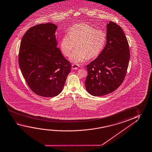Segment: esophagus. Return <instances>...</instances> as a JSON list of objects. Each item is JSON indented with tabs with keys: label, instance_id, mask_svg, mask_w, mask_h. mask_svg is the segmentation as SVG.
Masks as SVG:
<instances>
[{
	"label": "esophagus",
	"instance_id": "obj_1",
	"mask_svg": "<svg viewBox=\"0 0 152 152\" xmlns=\"http://www.w3.org/2000/svg\"><path fill=\"white\" fill-rule=\"evenodd\" d=\"M78 67H79V66L76 64H72V69H77L78 68Z\"/></svg>",
	"mask_w": 152,
	"mask_h": 152
}]
</instances>
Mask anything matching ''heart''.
<instances>
[{"label":"heart","mask_w":152,"mask_h":152,"mask_svg":"<svg viewBox=\"0 0 152 152\" xmlns=\"http://www.w3.org/2000/svg\"><path fill=\"white\" fill-rule=\"evenodd\" d=\"M106 34L87 24H79L70 28L68 34L62 37L60 48L62 53L69 57L75 49L70 60L75 64L84 62L87 58L97 57L104 47Z\"/></svg>","instance_id":"heart-1"}]
</instances>
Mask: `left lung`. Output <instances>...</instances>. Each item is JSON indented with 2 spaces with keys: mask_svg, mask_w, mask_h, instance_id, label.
Here are the masks:
<instances>
[{
  "mask_svg": "<svg viewBox=\"0 0 152 152\" xmlns=\"http://www.w3.org/2000/svg\"><path fill=\"white\" fill-rule=\"evenodd\" d=\"M107 42L97 58L86 66V90L100 96L114 92L122 84L130 59L129 45L119 25L110 21L107 25Z\"/></svg>",
  "mask_w": 152,
  "mask_h": 152,
  "instance_id": "left-lung-1",
  "label": "left lung"
}]
</instances>
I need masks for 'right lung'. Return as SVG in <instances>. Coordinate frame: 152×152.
<instances>
[{"label":"right lung","mask_w":152,"mask_h":152,"mask_svg":"<svg viewBox=\"0 0 152 152\" xmlns=\"http://www.w3.org/2000/svg\"><path fill=\"white\" fill-rule=\"evenodd\" d=\"M57 28L50 23L32 26L23 35L19 50L23 77L30 89L43 97L59 94L71 70L69 61L57 47Z\"/></svg>","instance_id":"obj_1"}]
</instances>
